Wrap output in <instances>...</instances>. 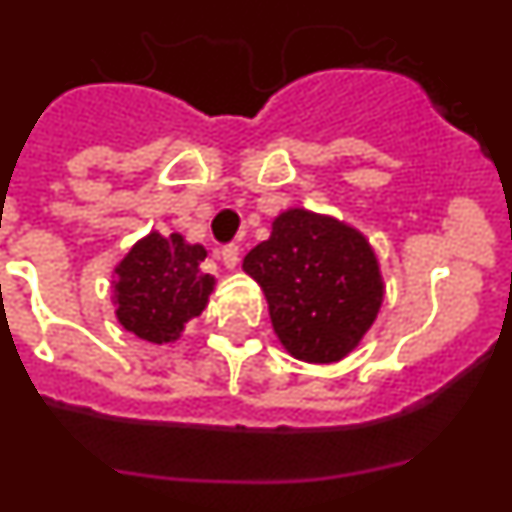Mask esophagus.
Returning a JSON list of instances; mask_svg holds the SVG:
<instances>
[{
  "mask_svg": "<svg viewBox=\"0 0 512 512\" xmlns=\"http://www.w3.org/2000/svg\"><path fill=\"white\" fill-rule=\"evenodd\" d=\"M220 256H223V264L228 266V269H235V266H238V261H241V246H238V243H228Z\"/></svg>",
  "mask_w": 512,
  "mask_h": 512,
  "instance_id": "34e87169",
  "label": "esophagus"
}]
</instances>
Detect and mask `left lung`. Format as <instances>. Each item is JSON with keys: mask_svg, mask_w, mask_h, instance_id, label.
Masks as SVG:
<instances>
[{"mask_svg": "<svg viewBox=\"0 0 512 512\" xmlns=\"http://www.w3.org/2000/svg\"><path fill=\"white\" fill-rule=\"evenodd\" d=\"M243 271L264 289L279 343L307 364H336L351 354L384 300L377 253L364 233L305 207L274 217Z\"/></svg>", "mask_w": 512, "mask_h": 512, "instance_id": "left-lung-1", "label": "left lung"}]
</instances>
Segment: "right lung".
I'll use <instances>...</instances> for the list:
<instances>
[{
	"mask_svg": "<svg viewBox=\"0 0 512 512\" xmlns=\"http://www.w3.org/2000/svg\"><path fill=\"white\" fill-rule=\"evenodd\" d=\"M205 256V246L182 233L140 238L112 274L117 323L148 343H174L215 289V277L200 269Z\"/></svg>",
	"mask_w": 512,
	"mask_h": 512,
	"instance_id": "obj_1",
	"label": "right lung"
}]
</instances>
